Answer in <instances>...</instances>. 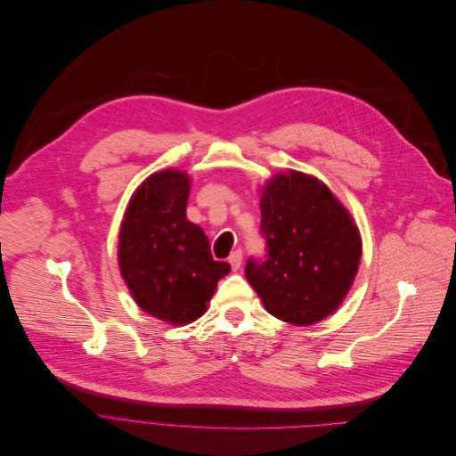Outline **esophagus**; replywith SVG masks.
I'll return each mask as SVG.
<instances>
[{
  "label": "esophagus",
  "mask_w": 456,
  "mask_h": 456,
  "mask_svg": "<svg viewBox=\"0 0 456 456\" xmlns=\"http://www.w3.org/2000/svg\"><path fill=\"white\" fill-rule=\"evenodd\" d=\"M228 262H230L232 269H233V271H237V269L240 267V264H242V251H240V249L232 251V255L228 256Z\"/></svg>",
  "instance_id": "34e87169"
}]
</instances>
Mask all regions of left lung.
I'll return each mask as SVG.
<instances>
[{
  "mask_svg": "<svg viewBox=\"0 0 456 456\" xmlns=\"http://www.w3.org/2000/svg\"><path fill=\"white\" fill-rule=\"evenodd\" d=\"M265 256L249 258L246 279L275 318L313 325L346 297L361 260V237L346 208L320 179L289 170L262 191Z\"/></svg>",
  "mask_w": 456,
  "mask_h": 456,
  "instance_id": "obj_1",
  "label": "left lung"
}]
</instances>
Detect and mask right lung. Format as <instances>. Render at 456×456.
Instances as JSON below:
<instances>
[{
	"instance_id": "1",
	"label": "right lung",
	"mask_w": 456,
	"mask_h": 456,
	"mask_svg": "<svg viewBox=\"0 0 456 456\" xmlns=\"http://www.w3.org/2000/svg\"><path fill=\"white\" fill-rule=\"evenodd\" d=\"M187 172L161 170L133 194L118 235V265L134 302L172 325L205 314L228 262L212 258L205 232L187 219Z\"/></svg>"
}]
</instances>
